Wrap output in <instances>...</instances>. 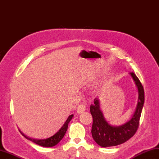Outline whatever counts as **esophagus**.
I'll return each mask as SVG.
<instances>
[{
    "instance_id": "1",
    "label": "esophagus",
    "mask_w": 159,
    "mask_h": 159,
    "mask_svg": "<svg viewBox=\"0 0 159 159\" xmlns=\"http://www.w3.org/2000/svg\"><path fill=\"white\" fill-rule=\"evenodd\" d=\"M85 110H86V106L84 104H79L78 106V107H77V112H78L79 114L84 112V111H85Z\"/></svg>"
}]
</instances>
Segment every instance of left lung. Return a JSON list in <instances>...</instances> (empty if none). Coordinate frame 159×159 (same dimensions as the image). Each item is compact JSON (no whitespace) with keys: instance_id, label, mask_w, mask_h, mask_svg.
Instances as JSON below:
<instances>
[{"instance_id":"left-lung-1","label":"left lung","mask_w":159,"mask_h":159,"mask_svg":"<svg viewBox=\"0 0 159 159\" xmlns=\"http://www.w3.org/2000/svg\"><path fill=\"white\" fill-rule=\"evenodd\" d=\"M130 74L138 87L139 93L137 107L130 120L119 127L111 126L107 123L99 109V99L95 98L94 104L90 106V112L93 117L92 136L95 142L102 147L106 148L121 144L133 137L138 129L144 103V90L135 74L134 72Z\"/></svg>"}]
</instances>
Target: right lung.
<instances>
[{
  "label": "right lung",
  "mask_w": 159,
  "mask_h": 159,
  "mask_svg": "<svg viewBox=\"0 0 159 159\" xmlns=\"http://www.w3.org/2000/svg\"><path fill=\"white\" fill-rule=\"evenodd\" d=\"M72 117H73V114L70 115L68 118V119L66 120L65 123L61 127L60 129L54 135H53L52 137L45 139H35L28 138L26 135H25L20 130H19V131L21 133V134L23 135L24 138H25L29 140H30V141L36 143V144L43 146V147H53L55 145H57V143L62 139V138H64L66 132V131H67L68 123H70V121L72 120Z\"/></svg>",
  "instance_id": "obj_1"
}]
</instances>
